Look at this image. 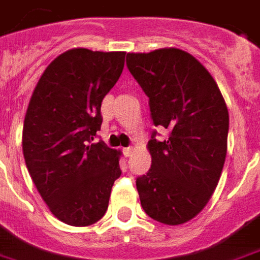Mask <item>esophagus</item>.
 <instances>
[{
    "instance_id": "34e87169",
    "label": "esophagus",
    "mask_w": 260,
    "mask_h": 260,
    "mask_svg": "<svg viewBox=\"0 0 260 260\" xmlns=\"http://www.w3.org/2000/svg\"><path fill=\"white\" fill-rule=\"evenodd\" d=\"M133 152H134V148L133 146H127V148H123V153H124V156H132Z\"/></svg>"
}]
</instances>
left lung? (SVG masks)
Returning <instances> with one entry per match:
<instances>
[{"instance_id": "8db88e82", "label": "left lung", "mask_w": 260, "mask_h": 260, "mask_svg": "<svg viewBox=\"0 0 260 260\" xmlns=\"http://www.w3.org/2000/svg\"><path fill=\"white\" fill-rule=\"evenodd\" d=\"M126 66L148 99L152 122L169 138L148 149L152 165L136 181L146 215L181 225L202 211L215 190L228 151L229 112L211 74L192 54L166 48L127 53Z\"/></svg>"}]
</instances>
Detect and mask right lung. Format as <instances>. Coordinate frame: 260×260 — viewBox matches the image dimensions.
Here are the masks:
<instances>
[{"mask_svg": "<svg viewBox=\"0 0 260 260\" xmlns=\"http://www.w3.org/2000/svg\"><path fill=\"white\" fill-rule=\"evenodd\" d=\"M124 52L71 49L49 64L31 95L23 155L32 182L57 219L89 226L104 216L122 171L120 152L94 142L101 103L118 82Z\"/></svg>", "mask_w": 260, "mask_h": 260, "instance_id": "add662e5", "label": "right lung"}]
</instances>
